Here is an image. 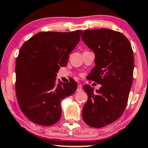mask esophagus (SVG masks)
Here are the masks:
<instances>
[{
	"label": "esophagus",
	"instance_id": "obj_1",
	"mask_svg": "<svg viewBox=\"0 0 148 148\" xmlns=\"http://www.w3.org/2000/svg\"><path fill=\"white\" fill-rule=\"evenodd\" d=\"M82 90V85L81 84H78V88H77V90H76V91L77 92H81Z\"/></svg>",
	"mask_w": 148,
	"mask_h": 148
}]
</instances>
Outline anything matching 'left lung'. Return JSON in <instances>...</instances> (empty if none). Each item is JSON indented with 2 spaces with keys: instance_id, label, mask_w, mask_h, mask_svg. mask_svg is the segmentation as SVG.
<instances>
[{
  "instance_id": "1",
  "label": "left lung",
  "mask_w": 148,
  "mask_h": 148,
  "mask_svg": "<svg viewBox=\"0 0 148 148\" xmlns=\"http://www.w3.org/2000/svg\"><path fill=\"white\" fill-rule=\"evenodd\" d=\"M81 38L95 55L88 79L101 85L96 92L89 85L83 86L88 99L82 117L90 127H103L116 121L127 106L133 81V51L125 36L112 29H87Z\"/></svg>"
}]
</instances>
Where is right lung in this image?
I'll return each instance as SVG.
<instances>
[{
    "label": "right lung",
    "mask_w": 148,
    "mask_h": 148,
    "mask_svg": "<svg viewBox=\"0 0 148 148\" xmlns=\"http://www.w3.org/2000/svg\"><path fill=\"white\" fill-rule=\"evenodd\" d=\"M82 32H40L20 49L16 62V91L21 110L31 121L49 126L61 117L60 103L75 92L77 83L58 80L56 84V74L67 65Z\"/></svg>",
    "instance_id": "add662e5"
}]
</instances>
